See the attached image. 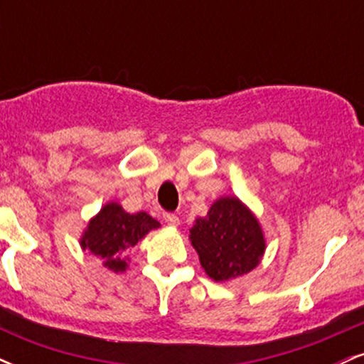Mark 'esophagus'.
<instances>
[{"mask_svg":"<svg viewBox=\"0 0 364 364\" xmlns=\"http://www.w3.org/2000/svg\"><path fill=\"white\" fill-rule=\"evenodd\" d=\"M164 220L171 225V228H178L179 225V217L174 214H164Z\"/></svg>","mask_w":364,"mask_h":364,"instance_id":"obj_1","label":"esophagus"}]
</instances>
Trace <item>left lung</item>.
<instances>
[{"label": "left lung", "mask_w": 364, "mask_h": 364, "mask_svg": "<svg viewBox=\"0 0 364 364\" xmlns=\"http://www.w3.org/2000/svg\"><path fill=\"white\" fill-rule=\"evenodd\" d=\"M188 237L202 269L215 282H229L252 272L267 250L260 220L232 195L219 196L205 217H196Z\"/></svg>", "instance_id": "obj_1"}]
</instances>
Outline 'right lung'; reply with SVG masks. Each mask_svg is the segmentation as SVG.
<instances>
[{
  "instance_id": "right-lung-1",
  "label": "right lung",
  "mask_w": 364,
  "mask_h": 364,
  "mask_svg": "<svg viewBox=\"0 0 364 364\" xmlns=\"http://www.w3.org/2000/svg\"><path fill=\"white\" fill-rule=\"evenodd\" d=\"M159 228L161 224L147 212L128 214L121 203L107 202L87 223L80 236V246L83 252L99 258L111 272H124L129 263L124 253Z\"/></svg>"
}]
</instances>
